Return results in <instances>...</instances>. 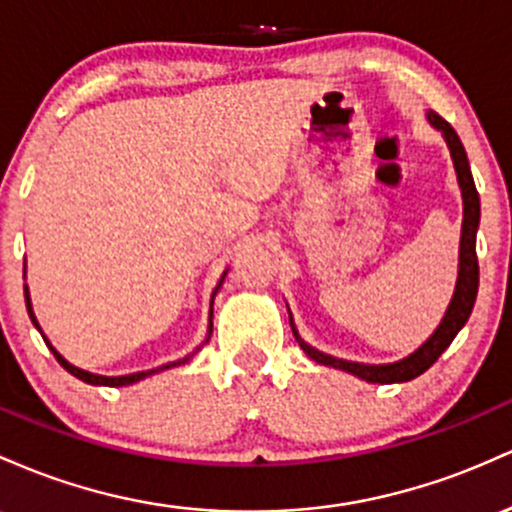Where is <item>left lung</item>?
I'll list each match as a JSON object with an SVG mask.
<instances>
[{
	"label": "left lung",
	"mask_w": 512,
	"mask_h": 512,
	"mask_svg": "<svg viewBox=\"0 0 512 512\" xmlns=\"http://www.w3.org/2000/svg\"><path fill=\"white\" fill-rule=\"evenodd\" d=\"M428 120L435 125V128L442 130L447 145H450L452 162H455L459 186H462V198H464V222H462V249H459V278L455 287V297H452L450 309H447L445 319L438 326V331L423 343L416 353L409 355V358L399 360V363L392 365H363V363H348V360L331 358V355L319 353V350L309 348L307 343L300 341L304 353L312 360H317L321 365L338 367V370L353 372V375L363 377L367 382L377 384H392V382H409L413 377L423 375L435 360L445 353V348L455 341V336L467 324L469 314H472L476 290H479V261H476V227H479V193H476L472 171H469L467 152H464L462 140L457 137L455 128L447 123L445 118L438 116L435 111L428 113Z\"/></svg>",
	"instance_id": "8db88e82"
}]
</instances>
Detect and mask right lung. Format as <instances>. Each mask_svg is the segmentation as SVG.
Listing matches in <instances>:
<instances>
[{"mask_svg":"<svg viewBox=\"0 0 512 512\" xmlns=\"http://www.w3.org/2000/svg\"><path fill=\"white\" fill-rule=\"evenodd\" d=\"M222 280H225V275H222ZM222 280H220V285H222ZM220 285L215 287V292L220 290ZM215 292H212V297H215ZM24 295H26V307H28V317H31V321L33 324H36V329L40 331V326H38V321H36V317H33V309H31V300H28V287L24 285ZM43 341H45V336H43ZM48 343V341H45ZM50 346V343H48ZM50 350H53V355L57 358V363H60L62 367H65L67 372H70V375H74V377H79V380L82 382H86V384H103V387H125V384H132V382H137V380H142V377H147V375H154V372L157 370H164V367H174V365H181V363H186L188 358H183V360H179V363H171V365H164V367H157V370H147V372H135V375H125V377H101V375H91V372H84V370H79V367H74V365H70L67 363L65 358H62L60 353H57V350L50 346Z\"/></svg>","mask_w":512,"mask_h":512,"instance_id":"add662e5","label":"right lung"}]
</instances>
